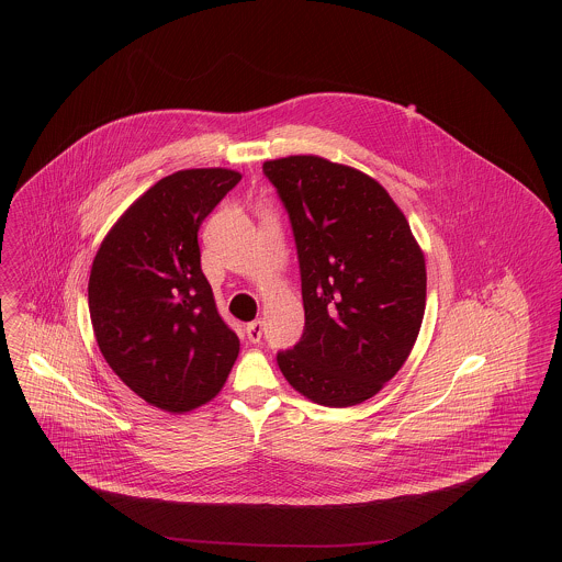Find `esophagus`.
Returning <instances> with one entry per match:
<instances>
[{
	"instance_id": "1",
	"label": "esophagus",
	"mask_w": 562,
	"mask_h": 562,
	"mask_svg": "<svg viewBox=\"0 0 562 562\" xmlns=\"http://www.w3.org/2000/svg\"><path fill=\"white\" fill-rule=\"evenodd\" d=\"M261 335H263V322L252 321L250 324H246V337H248V341L257 344V341L261 339Z\"/></svg>"
}]
</instances>
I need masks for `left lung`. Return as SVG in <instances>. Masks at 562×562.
Here are the masks:
<instances>
[{
    "mask_svg": "<svg viewBox=\"0 0 562 562\" xmlns=\"http://www.w3.org/2000/svg\"><path fill=\"white\" fill-rule=\"evenodd\" d=\"M296 241L305 330L277 352L288 383L324 406L372 398L406 361L426 307V263L387 190L318 156L263 161Z\"/></svg>",
    "mask_w": 562,
    "mask_h": 562,
    "instance_id": "obj_1",
    "label": "left lung"
}]
</instances>
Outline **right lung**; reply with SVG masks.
Here are the masks:
<instances>
[{"instance_id":"obj_1","label":"right lung","mask_w":562,"mask_h":562,"mask_svg":"<svg viewBox=\"0 0 562 562\" xmlns=\"http://www.w3.org/2000/svg\"><path fill=\"white\" fill-rule=\"evenodd\" d=\"M240 179L227 168L164 177L119 218L92 261L88 310L103 359L134 394L170 413L212 401L240 352L199 248L203 221Z\"/></svg>"}]
</instances>
